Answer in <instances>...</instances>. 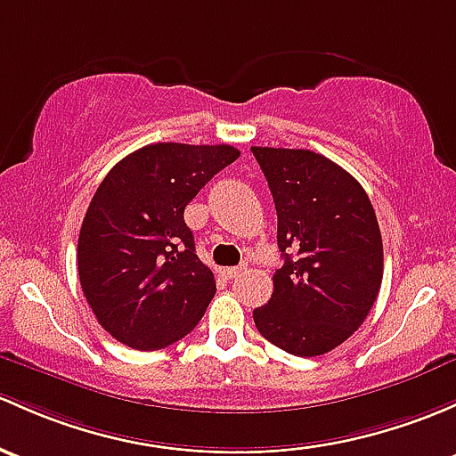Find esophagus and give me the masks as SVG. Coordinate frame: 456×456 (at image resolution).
<instances>
[{
  "instance_id": "obj_1",
  "label": "esophagus",
  "mask_w": 456,
  "mask_h": 456,
  "mask_svg": "<svg viewBox=\"0 0 456 456\" xmlns=\"http://www.w3.org/2000/svg\"><path fill=\"white\" fill-rule=\"evenodd\" d=\"M244 273V266H232V268H224V277H229V280H233V277L242 275Z\"/></svg>"
}]
</instances>
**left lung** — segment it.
<instances>
[{
  "instance_id": "8db88e82",
  "label": "left lung",
  "mask_w": 456,
  "mask_h": 456,
  "mask_svg": "<svg viewBox=\"0 0 456 456\" xmlns=\"http://www.w3.org/2000/svg\"><path fill=\"white\" fill-rule=\"evenodd\" d=\"M277 209L284 266L273 295L253 310L266 341L292 356H321L367 319L382 284V236L362 185L301 148L253 146Z\"/></svg>"
}]
</instances>
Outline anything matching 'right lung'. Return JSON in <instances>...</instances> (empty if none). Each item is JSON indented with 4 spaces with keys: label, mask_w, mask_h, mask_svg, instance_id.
Masks as SVG:
<instances>
[{
    "label": "right lung",
    "mask_w": 456,
    "mask_h": 456,
    "mask_svg": "<svg viewBox=\"0 0 456 456\" xmlns=\"http://www.w3.org/2000/svg\"><path fill=\"white\" fill-rule=\"evenodd\" d=\"M240 157L227 143H151L115 164L78 236V277L98 323L142 352L190 334L216 295L199 260L185 205Z\"/></svg>",
    "instance_id": "obj_1"
}]
</instances>
